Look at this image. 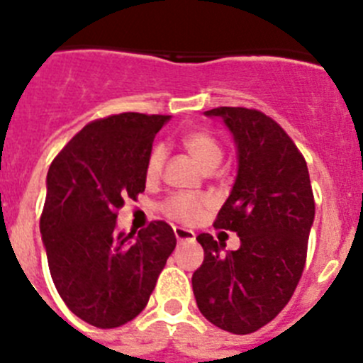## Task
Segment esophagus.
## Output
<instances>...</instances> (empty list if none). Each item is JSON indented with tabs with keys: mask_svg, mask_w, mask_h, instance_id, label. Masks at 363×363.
Returning <instances> with one entry per match:
<instances>
[{
	"mask_svg": "<svg viewBox=\"0 0 363 363\" xmlns=\"http://www.w3.org/2000/svg\"><path fill=\"white\" fill-rule=\"evenodd\" d=\"M174 236L179 243H192L194 240H196V234H194V230L182 229V227H176Z\"/></svg>",
	"mask_w": 363,
	"mask_h": 363,
	"instance_id": "34e87169",
	"label": "esophagus"
}]
</instances>
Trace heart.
<instances>
[{"instance_id": "obj_1", "label": "heart", "mask_w": 363, "mask_h": 363, "mask_svg": "<svg viewBox=\"0 0 363 363\" xmlns=\"http://www.w3.org/2000/svg\"><path fill=\"white\" fill-rule=\"evenodd\" d=\"M184 145L189 150L194 162L203 169V171H213L220 165L221 158H223V150L218 143L216 138L213 134L205 133V130H194V133L185 134ZM163 160H165V149L158 145L150 152L149 162H147V176L154 178L158 176L163 167ZM205 209V201L201 198L191 196V194H176V196L169 198L163 205V211L169 218L182 223H194L200 220L201 213Z\"/></svg>"}]
</instances>
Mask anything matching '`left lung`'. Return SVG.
Segmentation results:
<instances>
[{
	"label": "left lung",
	"mask_w": 363,
	"mask_h": 363,
	"mask_svg": "<svg viewBox=\"0 0 363 363\" xmlns=\"http://www.w3.org/2000/svg\"><path fill=\"white\" fill-rule=\"evenodd\" d=\"M220 118L236 147L238 171L214 227L234 230L225 251L200 234L203 264L192 274L200 313L223 331L249 335L271 322L293 296L307 256L314 200L307 163L280 125L243 107L205 111Z\"/></svg>",
	"instance_id": "8db88e82"
}]
</instances>
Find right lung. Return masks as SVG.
Listing matches in <instances>:
<instances>
[{"label": "right lung", "instance_id": "add662e5", "mask_svg": "<svg viewBox=\"0 0 363 363\" xmlns=\"http://www.w3.org/2000/svg\"><path fill=\"white\" fill-rule=\"evenodd\" d=\"M171 116L123 112L85 125L47 172L41 240L57 293L83 322L112 329L145 309L176 247L174 230L152 221L118 230L116 211L145 191L154 136Z\"/></svg>", "mask_w": 363, "mask_h": 363}]
</instances>
